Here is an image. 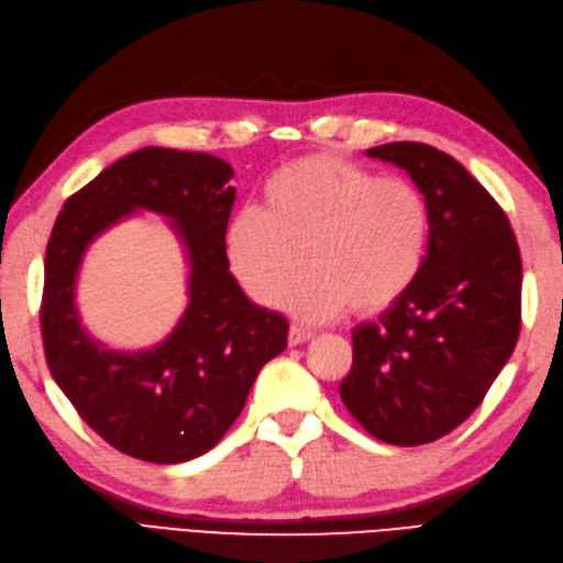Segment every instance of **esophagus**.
I'll return each mask as SVG.
<instances>
[{
	"label": "esophagus",
	"mask_w": 563,
	"mask_h": 563,
	"mask_svg": "<svg viewBox=\"0 0 563 563\" xmlns=\"http://www.w3.org/2000/svg\"><path fill=\"white\" fill-rule=\"evenodd\" d=\"M313 336H316L313 331H306V329L292 327V329H289V336H287V341H289V345H301V343L310 341Z\"/></svg>",
	"instance_id": "1"
}]
</instances>
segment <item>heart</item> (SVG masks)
Wrapping results in <instances>:
<instances>
[{
	"label": "heart",
	"instance_id": "1",
	"mask_svg": "<svg viewBox=\"0 0 563 563\" xmlns=\"http://www.w3.org/2000/svg\"><path fill=\"white\" fill-rule=\"evenodd\" d=\"M266 208L229 220L224 247L245 292L271 306L305 260L314 268L280 306L324 322L352 306L383 313L418 280L431 241L427 197L406 178H380L339 155L289 162L264 185Z\"/></svg>",
	"mask_w": 563,
	"mask_h": 563
}]
</instances>
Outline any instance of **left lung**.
Here are the masks:
<instances>
[{"instance_id":"left-lung-1","label":"left lung","mask_w":563,"mask_h":563,"mask_svg":"<svg viewBox=\"0 0 563 563\" xmlns=\"http://www.w3.org/2000/svg\"><path fill=\"white\" fill-rule=\"evenodd\" d=\"M366 155L420 187L431 241L408 295L352 331V368L339 391L378 441L424 445L460 427L510 360L522 260L501 206L454 157L412 141Z\"/></svg>"}]
</instances>
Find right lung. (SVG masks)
Listing matches in <instances>:
<instances>
[{
	"label": "right lung",
	"mask_w": 563,
	"mask_h": 563,
	"mask_svg": "<svg viewBox=\"0 0 563 563\" xmlns=\"http://www.w3.org/2000/svg\"><path fill=\"white\" fill-rule=\"evenodd\" d=\"M232 176L216 155L148 145L103 169L55 220L41 303L48 368L80 418L134 460L180 464L218 445L262 366L287 347V320L250 301L229 271ZM136 210L170 220L188 262V306L169 338L124 353L79 324L75 283L87 247Z\"/></svg>",
	"instance_id": "1"
}]
</instances>
